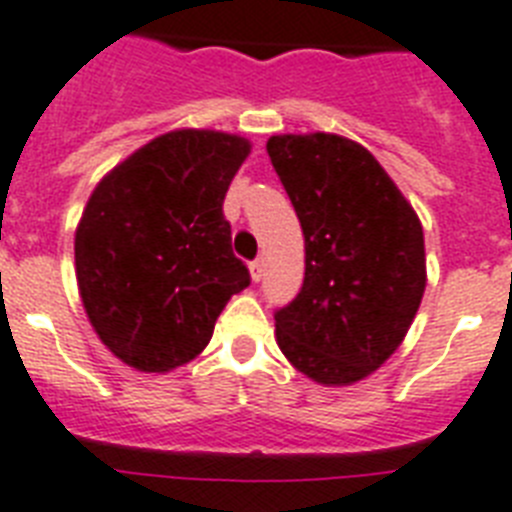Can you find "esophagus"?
<instances>
[{
  "mask_svg": "<svg viewBox=\"0 0 512 512\" xmlns=\"http://www.w3.org/2000/svg\"><path fill=\"white\" fill-rule=\"evenodd\" d=\"M261 277H264V261L256 259V261H253V264H251V280H253V282H259Z\"/></svg>",
  "mask_w": 512,
  "mask_h": 512,
  "instance_id": "esophagus-1",
  "label": "esophagus"
}]
</instances>
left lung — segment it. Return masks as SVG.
<instances>
[{"label":"left lung","instance_id":"left-lung-1","mask_svg":"<svg viewBox=\"0 0 512 512\" xmlns=\"http://www.w3.org/2000/svg\"><path fill=\"white\" fill-rule=\"evenodd\" d=\"M304 232V285L275 314L277 346L320 386L378 370L410 330L425 293V240L415 208L375 155L341 134L267 142Z\"/></svg>","mask_w":512,"mask_h":512}]
</instances>
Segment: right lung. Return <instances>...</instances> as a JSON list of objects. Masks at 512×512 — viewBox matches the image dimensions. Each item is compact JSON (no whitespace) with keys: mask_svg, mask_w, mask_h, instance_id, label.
Segmentation results:
<instances>
[{"mask_svg":"<svg viewBox=\"0 0 512 512\" xmlns=\"http://www.w3.org/2000/svg\"><path fill=\"white\" fill-rule=\"evenodd\" d=\"M251 153L240 134L174 129L113 166L76 227V282L94 333L140 372L206 349L251 275L232 253L222 203Z\"/></svg>","mask_w":512,"mask_h":512,"instance_id":"obj_1","label":"right lung"}]
</instances>
